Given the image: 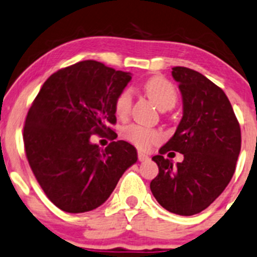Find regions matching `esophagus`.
Listing matches in <instances>:
<instances>
[{
    "instance_id": "34e87169",
    "label": "esophagus",
    "mask_w": 257,
    "mask_h": 257,
    "mask_svg": "<svg viewBox=\"0 0 257 257\" xmlns=\"http://www.w3.org/2000/svg\"><path fill=\"white\" fill-rule=\"evenodd\" d=\"M138 159H139V161H148L149 160V156L143 153H138Z\"/></svg>"
}]
</instances>
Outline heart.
<instances>
[{
  "instance_id": "1",
  "label": "heart",
  "mask_w": 257,
  "mask_h": 257,
  "mask_svg": "<svg viewBox=\"0 0 257 257\" xmlns=\"http://www.w3.org/2000/svg\"><path fill=\"white\" fill-rule=\"evenodd\" d=\"M143 90L145 94L154 102L160 110L171 109L177 102V91L175 86L170 81L160 76H154L145 81L143 85ZM132 91L125 88L118 94L114 102V112L119 118H125L129 114L132 108ZM121 134L128 142L134 144L138 149L148 150L153 145L163 139V134L159 131L147 126L131 124L123 128Z\"/></svg>"
}]
</instances>
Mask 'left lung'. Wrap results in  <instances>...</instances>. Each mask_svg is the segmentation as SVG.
I'll list each match as a JSON object with an SVG mask.
<instances>
[{"label":"left lung","mask_w":257,"mask_h":257,"mask_svg":"<svg viewBox=\"0 0 257 257\" xmlns=\"http://www.w3.org/2000/svg\"><path fill=\"white\" fill-rule=\"evenodd\" d=\"M182 96V118L171 139L153 156L159 175L150 190L161 207L178 215H193L209 207L225 190L241 148L240 125L221 88L187 67L172 69ZM184 154L176 165L163 155Z\"/></svg>","instance_id":"8db88e82"}]
</instances>
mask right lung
<instances>
[{"mask_svg":"<svg viewBox=\"0 0 257 257\" xmlns=\"http://www.w3.org/2000/svg\"><path fill=\"white\" fill-rule=\"evenodd\" d=\"M131 72L94 60L59 70L44 82L29 108L23 140L27 159L48 198L67 213L96 209L109 198L121 175L138 161L124 140L106 149L92 134H117L114 102Z\"/></svg>","mask_w":257,"mask_h":257,"instance_id":"obj_1","label":"right lung"}]
</instances>
